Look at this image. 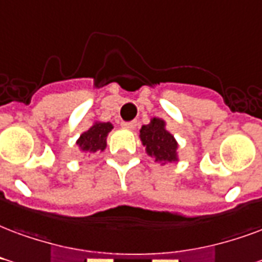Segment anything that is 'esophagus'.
I'll return each mask as SVG.
<instances>
[{"label":"esophagus","mask_w":262,"mask_h":262,"mask_svg":"<svg viewBox=\"0 0 262 262\" xmlns=\"http://www.w3.org/2000/svg\"><path fill=\"white\" fill-rule=\"evenodd\" d=\"M121 126L123 129H129V130H133L136 127V122H122Z\"/></svg>","instance_id":"34e87169"}]
</instances>
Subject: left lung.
<instances>
[{"label": "left lung", "instance_id": "obj_1", "mask_svg": "<svg viewBox=\"0 0 262 262\" xmlns=\"http://www.w3.org/2000/svg\"><path fill=\"white\" fill-rule=\"evenodd\" d=\"M166 123L161 118H152L148 125L140 129L141 144L146 147V152L161 165L178 162V141L172 133L166 130Z\"/></svg>", "mask_w": 262, "mask_h": 262}]
</instances>
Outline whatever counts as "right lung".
I'll return each instance as SVG.
<instances>
[{
    "instance_id": "obj_1",
    "label": "right lung",
    "mask_w": 262,
    "mask_h": 262,
    "mask_svg": "<svg viewBox=\"0 0 262 262\" xmlns=\"http://www.w3.org/2000/svg\"><path fill=\"white\" fill-rule=\"evenodd\" d=\"M114 129L111 122H94L93 126L80 135L76 144L82 152H97L104 151L106 147V136Z\"/></svg>"
}]
</instances>
